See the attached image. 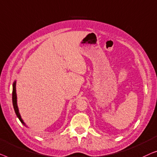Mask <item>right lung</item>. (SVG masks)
Instances as JSON below:
<instances>
[{"mask_svg":"<svg viewBox=\"0 0 157 157\" xmlns=\"http://www.w3.org/2000/svg\"><path fill=\"white\" fill-rule=\"evenodd\" d=\"M15 84H16V82L15 81L14 83H13V93H12L13 108H14L15 112V114H16L17 118L19 119L20 121L21 122V123H23L24 125H25V124L24 123L23 120H22L21 114H20V113H19L18 107H17V95H16V90H15Z\"/></svg>","mask_w":157,"mask_h":157,"instance_id":"obj_1","label":"right lung"}]
</instances>
